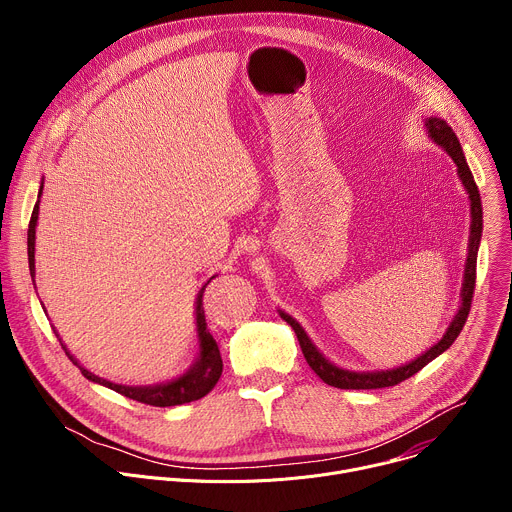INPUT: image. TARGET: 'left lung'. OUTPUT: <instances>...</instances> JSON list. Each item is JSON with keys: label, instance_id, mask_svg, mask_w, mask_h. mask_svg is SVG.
<instances>
[{"label": "left lung", "instance_id": "obj_1", "mask_svg": "<svg viewBox=\"0 0 512 512\" xmlns=\"http://www.w3.org/2000/svg\"><path fill=\"white\" fill-rule=\"evenodd\" d=\"M429 137L442 145V148L452 156L454 164L458 166V176L464 184V188L470 194V208H472V227H470V249H468V259H466V273H464V287H462V308L458 310L456 318L452 320L448 332L444 334V338L433 344L425 354L417 356L415 360H411L405 367L393 369V371H379V373H354V371H344L340 367H334L330 360H326L320 350L312 344V340L308 338V334L304 332V328L291 318L285 312H279V316L294 328L298 340H300V348L304 352V358L308 360L310 369L328 385L338 387V389H383V387H395L399 383H403L405 379L413 377L415 373H419L427 362H431L435 356H440L444 350H448L452 346V342L458 338V334L462 332L468 314H470V306H472V298H474V285H476V257H478V245H480V237H482V202H480V192L478 186L474 182V176L466 164L462 145L454 133V129L444 121L437 117H429L425 121Z\"/></svg>", "mask_w": 512, "mask_h": 512}]
</instances>
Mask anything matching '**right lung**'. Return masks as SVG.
Returning <instances> with one entry per match:
<instances>
[{
  "label": "right lung",
  "mask_w": 512,
  "mask_h": 512,
  "mask_svg": "<svg viewBox=\"0 0 512 512\" xmlns=\"http://www.w3.org/2000/svg\"><path fill=\"white\" fill-rule=\"evenodd\" d=\"M40 194H42V186H40ZM36 221H38V202H36V206L32 210L30 225H28V263H30L32 281H34ZM210 279H208V283H210ZM206 285L202 287V291L198 294V302H196V328H198V338H200V356H198L194 367L186 375H182L180 379H176L172 383L156 385V387H125V385H115V383H109V381L89 373L87 369H83L81 364H79V360L66 350V346L62 342H60V346L64 348V352L72 360V364H77V367L81 369V373L89 381L105 385V387L117 391L123 397H129V399L145 403V405H154V407H172V405H182V403L196 401V399H200V397H204L206 393L212 391V387L218 383V379H221V373H223V358H221V352H218L216 340L212 338V334L206 328V316H204V308H202V296H204Z\"/></svg>",
  "instance_id": "1"
}]
</instances>
